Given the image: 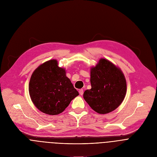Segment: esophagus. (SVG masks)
Here are the masks:
<instances>
[{
    "mask_svg": "<svg viewBox=\"0 0 157 157\" xmlns=\"http://www.w3.org/2000/svg\"><path fill=\"white\" fill-rule=\"evenodd\" d=\"M79 94H80L81 95H83V93H84V91H83L82 89H81V90H79Z\"/></svg>",
    "mask_w": 157,
    "mask_h": 157,
    "instance_id": "1",
    "label": "esophagus"
}]
</instances>
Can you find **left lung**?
Wrapping results in <instances>:
<instances>
[{
	"label": "left lung",
	"mask_w": 157,
	"mask_h": 157,
	"mask_svg": "<svg viewBox=\"0 0 157 157\" xmlns=\"http://www.w3.org/2000/svg\"><path fill=\"white\" fill-rule=\"evenodd\" d=\"M91 88L83 94L90 107L105 114L116 109L126 93V81L122 71L112 62L101 59L91 69Z\"/></svg>",
	"instance_id": "1"
}]
</instances>
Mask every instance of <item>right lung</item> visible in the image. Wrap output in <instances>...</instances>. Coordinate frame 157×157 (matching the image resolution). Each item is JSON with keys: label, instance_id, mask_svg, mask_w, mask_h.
<instances>
[{"label": "right lung", "instance_id": "add662e5", "mask_svg": "<svg viewBox=\"0 0 157 157\" xmlns=\"http://www.w3.org/2000/svg\"><path fill=\"white\" fill-rule=\"evenodd\" d=\"M29 93L34 105L41 112L57 115L63 112L70 102L79 95L65 70L50 60L40 66L31 75Z\"/></svg>", "mask_w": 157, "mask_h": 157}]
</instances>
